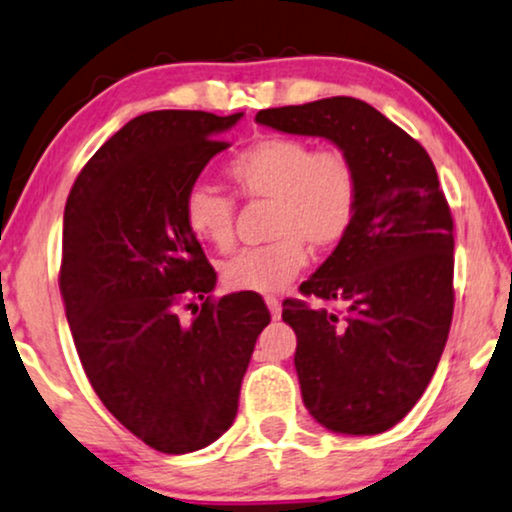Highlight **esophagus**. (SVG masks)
I'll use <instances>...</instances> for the list:
<instances>
[{
	"instance_id": "34e87169",
	"label": "esophagus",
	"mask_w": 512,
	"mask_h": 512,
	"mask_svg": "<svg viewBox=\"0 0 512 512\" xmlns=\"http://www.w3.org/2000/svg\"><path fill=\"white\" fill-rule=\"evenodd\" d=\"M264 302H267V306H269L271 318H274V320L281 318V302H278V299H276L274 295H267V297H264Z\"/></svg>"
}]
</instances>
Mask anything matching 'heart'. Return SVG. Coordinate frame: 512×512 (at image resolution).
Here are the masks:
<instances>
[{"label":"heart","mask_w":512,"mask_h":512,"mask_svg":"<svg viewBox=\"0 0 512 512\" xmlns=\"http://www.w3.org/2000/svg\"><path fill=\"white\" fill-rule=\"evenodd\" d=\"M243 199L271 201L269 236L274 241L245 248L222 262V283L238 292H276L306 264V243L335 248L349 234L360 206V180L342 149H316L299 138H264L227 166ZM182 220L194 238L229 250L236 238L231 196L210 185L189 187Z\"/></svg>","instance_id":"heart-1"}]
</instances>
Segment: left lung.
I'll return each mask as SVG.
<instances>
[{
  "label": "left lung",
  "mask_w": 512,
  "mask_h": 512,
  "mask_svg": "<svg viewBox=\"0 0 512 512\" xmlns=\"http://www.w3.org/2000/svg\"><path fill=\"white\" fill-rule=\"evenodd\" d=\"M257 124L325 138L353 161L356 222L299 285L344 311L285 299L295 367L311 417L335 433L374 435L417 405L445 351L454 313V222L431 156L363 100L262 109Z\"/></svg>",
  "instance_id": "1"
}]
</instances>
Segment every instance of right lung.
Here are the masks:
<instances>
[{"label":"right lung","instance_id":"1","mask_svg":"<svg viewBox=\"0 0 512 512\" xmlns=\"http://www.w3.org/2000/svg\"><path fill=\"white\" fill-rule=\"evenodd\" d=\"M241 117L140 114L91 156L65 203L60 292L79 360L102 405L163 454L208 447L234 424L271 320L257 292L210 295L215 269L182 220L187 189Z\"/></svg>","mask_w":512,"mask_h":512}]
</instances>
